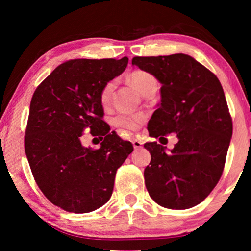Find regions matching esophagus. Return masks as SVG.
<instances>
[{"label": "esophagus", "instance_id": "obj_1", "mask_svg": "<svg viewBox=\"0 0 251 251\" xmlns=\"http://www.w3.org/2000/svg\"><path fill=\"white\" fill-rule=\"evenodd\" d=\"M132 145H133V149L138 150V149H142V147H143V143L138 139H133L132 140Z\"/></svg>", "mask_w": 251, "mask_h": 251}]
</instances>
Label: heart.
<instances>
[{
    "label": "heart",
    "instance_id": "heart-1",
    "mask_svg": "<svg viewBox=\"0 0 251 251\" xmlns=\"http://www.w3.org/2000/svg\"><path fill=\"white\" fill-rule=\"evenodd\" d=\"M128 80L138 89L142 95L145 94L150 89H154L159 87L157 80L153 74L149 73L146 71H135L131 74H129ZM114 82H107L102 87L100 95H99V101L104 107L111 104L113 91H114ZM144 121L143 114H119L114 118V125L118 128L122 130H136L140 126V123Z\"/></svg>",
    "mask_w": 251,
    "mask_h": 251
}]
</instances>
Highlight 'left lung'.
Returning <instances> with one entry per match:
<instances>
[{
    "instance_id": "obj_1",
    "label": "left lung",
    "mask_w": 251,
    "mask_h": 251,
    "mask_svg": "<svg viewBox=\"0 0 251 251\" xmlns=\"http://www.w3.org/2000/svg\"><path fill=\"white\" fill-rule=\"evenodd\" d=\"M133 66L153 74L161 102L149 122L151 137L177 133L173 150L146 143L151 162L144 178L150 197L168 209H188L204 200L223 174L232 138V119L221 82L184 53L135 57Z\"/></svg>"
}]
</instances>
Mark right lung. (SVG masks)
Here are the masks:
<instances>
[{"label":"right lung","instance_id":"1","mask_svg":"<svg viewBox=\"0 0 251 251\" xmlns=\"http://www.w3.org/2000/svg\"><path fill=\"white\" fill-rule=\"evenodd\" d=\"M122 59H73L54 68L36 88L29 107L25 153L48 200L68 212L85 214L111 198L115 174L133 151L102 121L99 95L123 73ZM104 135L97 150L84 148V128ZM102 138V137H101Z\"/></svg>","mask_w":251,"mask_h":251}]
</instances>
